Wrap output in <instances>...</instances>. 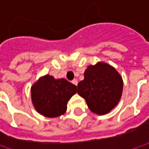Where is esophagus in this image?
<instances>
[{"label": "esophagus", "instance_id": "34e87169", "mask_svg": "<svg viewBox=\"0 0 149 149\" xmlns=\"http://www.w3.org/2000/svg\"><path fill=\"white\" fill-rule=\"evenodd\" d=\"M72 83L74 84V85H76V86H77L78 80H77V79H73V80H72Z\"/></svg>", "mask_w": 149, "mask_h": 149}]
</instances>
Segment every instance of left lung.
Segmentation results:
<instances>
[{"label":"left lung","instance_id":"8db88e82","mask_svg":"<svg viewBox=\"0 0 149 149\" xmlns=\"http://www.w3.org/2000/svg\"><path fill=\"white\" fill-rule=\"evenodd\" d=\"M77 93L95 113L105 114L117 105L123 91V79L117 70L106 63L88 66Z\"/></svg>","mask_w":149,"mask_h":149}]
</instances>
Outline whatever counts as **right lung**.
I'll use <instances>...</instances> for the list:
<instances>
[{"label":"right lung","instance_id":"1","mask_svg":"<svg viewBox=\"0 0 149 149\" xmlns=\"http://www.w3.org/2000/svg\"><path fill=\"white\" fill-rule=\"evenodd\" d=\"M77 87L65 79L53 76L40 78L31 87L32 103L40 114L54 118L65 113L67 102L76 93Z\"/></svg>","mask_w":149,"mask_h":149}]
</instances>
